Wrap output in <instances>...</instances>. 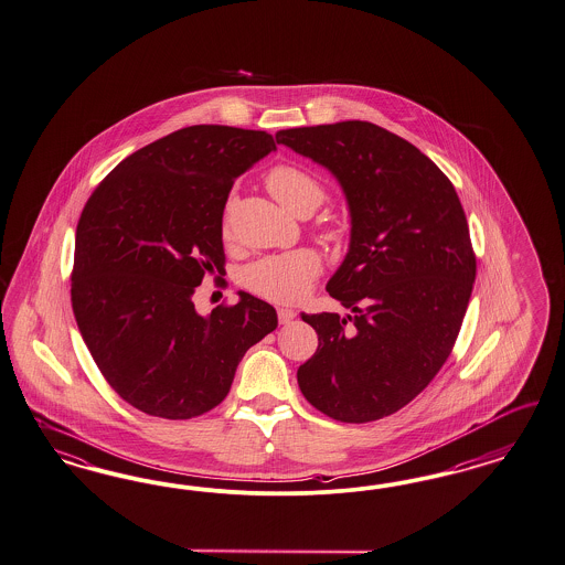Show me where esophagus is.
Segmentation results:
<instances>
[{
  "label": "esophagus",
  "instance_id": "esophagus-1",
  "mask_svg": "<svg viewBox=\"0 0 565 565\" xmlns=\"http://www.w3.org/2000/svg\"><path fill=\"white\" fill-rule=\"evenodd\" d=\"M277 317H279V323H290L296 317V311H292V309H277Z\"/></svg>",
  "mask_w": 565,
  "mask_h": 565
}]
</instances>
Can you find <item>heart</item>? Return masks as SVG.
I'll return each mask as SVG.
<instances>
[{
  "label": "heart",
  "instance_id": "1",
  "mask_svg": "<svg viewBox=\"0 0 565 565\" xmlns=\"http://www.w3.org/2000/svg\"><path fill=\"white\" fill-rule=\"evenodd\" d=\"M265 181L273 198L292 214H300L302 211L312 213L326 198L321 181L294 164L275 167L267 173ZM319 275V254L309 248H298L290 253L267 254L256 258L242 271V284L250 292L271 302L296 305L309 296Z\"/></svg>",
  "mask_w": 565,
  "mask_h": 565
}]
</instances>
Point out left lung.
Instances as JSON below:
<instances>
[{
	"label": "left lung",
	"mask_w": 565,
	"mask_h": 565,
	"mask_svg": "<svg viewBox=\"0 0 565 565\" xmlns=\"http://www.w3.org/2000/svg\"><path fill=\"white\" fill-rule=\"evenodd\" d=\"M275 139L326 167L351 211V246L328 292L352 312H302L319 347L298 386L335 422L382 419L428 386L461 330L476 279L463 206L428 156L367 120Z\"/></svg>",
	"instance_id": "1"
}]
</instances>
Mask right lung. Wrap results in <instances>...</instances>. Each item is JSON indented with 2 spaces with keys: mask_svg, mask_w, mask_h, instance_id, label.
I'll use <instances>...</instances> for the list:
<instances>
[{
  "mask_svg": "<svg viewBox=\"0 0 565 565\" xmlns=\"http://www.w3.org/2000/svg\"><path fill=\"white\" fill-rule=\"evenodd\" d=\"M275 150L267 131L194 125L143 146L89 195L75 237L71 300L106 382L164 419L214 409L246 351L277 328L269 302L195 312L204 273L221 271L223 211L235 179Z\"/></svg>",
  "mask_w": 565,
  "mask_h": 565,
  "instance_id": "obj_1",
  "label": "right lung"
}]
</instances>
